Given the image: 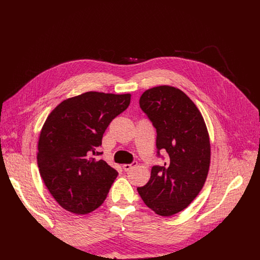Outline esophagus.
I'll use <instances>...</instances> for the list:
<instances>
[{
	"label": "esophagus",
	"mask_w": 260,
	"mask_h": 260,
	"mask_svg": "<svg viewBox=\"0 0 260 260\" xmlns=\"http://www.w3.org/2000/svg\"><path fill=\"white\" fill-rule=\"evenodd\" d=\"M137 166V161H134V162H132V164H125V165H123L122 166V168H123V170L125 171V172H128V171H131L134 167H136Z\"/></svg>",
	"instance_id": "obj_1"
}]
</instances>
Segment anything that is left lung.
<instances>
[{
  "instance_id": "8db88e82",
  "label": "left lung",
  "mask_w": 260,
  "mask_h": 260,
  "mask_svg": "<svg viewBox=\"0 0 260 260\" xmlns=\"http://www.w3.org/2000/svg\"><path fill=\"white\" fill-rule=\"evenodd\" d=\"M140 107L156 128V148L169 155L151 169L149 181L138 187L145 205L169 217L198 197L210 168L211 145L202 113L179 88L160 85L143 92Z\"/></svg>"
}]
</instances>
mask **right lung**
I'll return each mask as SVG.
<instances>
[{
    "label": "right lung",
    "mask_w": 260,
    "mask_h": 260,
    "mask_svg": "<svg viewBox=\"0 0 260 260\" xmlns=\"http://www.w3.org/2000/svg\"><path fill=\"white\" fill-rule=\"evenodd\" d=\"M131 94L88 91L62 101L48 115L38 142L39 172L64 210L88 214L98 209L118 173L99 147L110 122L128 107Z\"/></svg>",
    "instance_id": "1"
}]
</instances>
